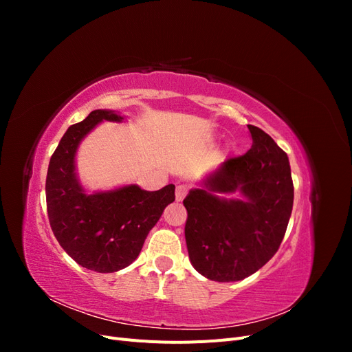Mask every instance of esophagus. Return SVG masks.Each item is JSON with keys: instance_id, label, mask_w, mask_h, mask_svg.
Listing matches in <instances>:
<instances>
[{"instance_id": "obj_1", "label": "esophagus", "mask_w": 352, "mask_h": 352, "mask_svg": "<svg viewBox=\"0 0 352 352\" xmlns=\"http://www.w3.org/2000/svg\"><path fill=\"white\" fill-rule=\"evenodd\" d=\"M188 194V186L186 185H177L176 186V201H182Z\"/></svg>"}]
</instances>
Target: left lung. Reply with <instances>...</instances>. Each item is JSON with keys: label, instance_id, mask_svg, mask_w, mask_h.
I'll list each match as a JSON object with an SVG mask.
<instances>
[{"label": "left lung", "instance_id": "left-lung-1", "mask_svg": "<svg viewBox=\"0 0 352 352\" xmlns=\"http://www.w3.org/2000/svg\"><path fill=\"white\" fill-rule=\"evenodd\" d=\"M251 150L229 158L184 199L185 239L194 269L216 282H236L278 252L294 204L289 160L272 136L248 124ZM239 192L242 199L223 195Z\"/></svg>", "mask_w": 352, "mask_h": 352}]
</instances>
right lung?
<instances>
[{"mask_svg":"<svg viewBox=\"0 0 352 352\" xmlns=\"http://www.w3.org/2000/svg\"><path fill=\"white\" fill-rule=\"evenodd\" d=\"M123 120L113 110L91 111L63 135L47 173V210L54 236L74 261L98 273L132 264L164 208L175 201L173 184L158 190L124 185L94 194L80 185L76 153L83 138L101 122Z\"/></svg>","mask_w":352,"mask_h":352,"instance_id":"add662e5","label":"right lung"}]
</instances>
